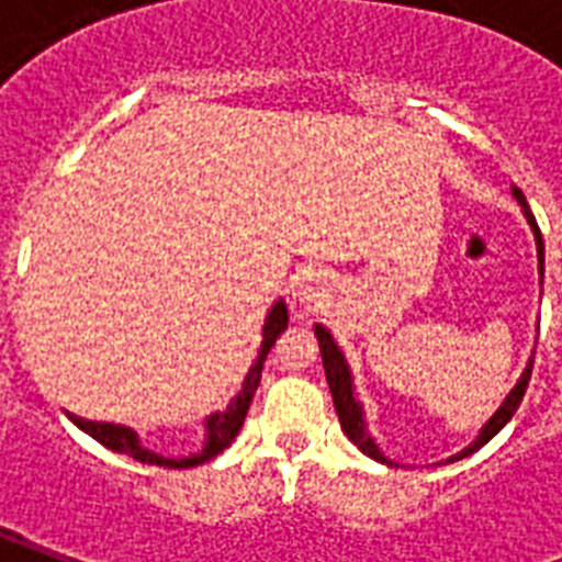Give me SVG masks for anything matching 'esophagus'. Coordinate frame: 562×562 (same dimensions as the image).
Segmentation results:
<instances>
[{"label": "esophagus", "mask_w": 562, "mask_h": 562, "mask_svg": "<svg viewBox=\"0 0 562 562\" xmlns=\"http://www.w3.org/2000/svg\"><path fill=\"white\" fill-rule=\"evenodd\" d=\"M294 297L303 303V306H315L317 300H321V291H317V285L312 282V277H300L297 289H294Z\"/></svg>", "instance_id": "obj_1"}]
</instances>
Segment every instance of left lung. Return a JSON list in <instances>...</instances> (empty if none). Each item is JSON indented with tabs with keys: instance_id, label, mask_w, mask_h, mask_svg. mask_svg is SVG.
Returning <instances> with one entry per match:
<instances>
[{
	"instance_id": "left-lung-1",
	"label": "left lung",
	"mask_w": 562,
	"mask_h": 562,
	"mask_svg": "<svg viewBox=\"0 0 562 562\" xmlns=\"http://www.w3.org/2000/svg\"><path fill=\"white\" fill-rule=\"evenodd\" d=\"M516 201L522 203L525 206V215H528V221H531L533 233H537V245H540V273H542V236H540V227H537V218L531 215V210H528V201H525V194L519 192V189H514ZM315 335L317 341H321V356H324V368H326V382H329V391H333V402H335V411H338V419H341V428L344 435L350 437L352 443L359 446L361 452L370 454L373 461H382V463H391L387 458H384L379 449H375L373 437L364 431V419H361V405L356 402V396H352V379H350V368H347V361H344L341 350H338V344L333 341V335L326 333L324 326H315ZM531 370H533V361L525 368L522 379L516 382V387L510 393H507V400L502 402V408L490 417V423L484 428H481V435L475 437V443L467 446L461 454H454V458H449V461H461V458H467V454H472L475 449H481V446L487 443V440H493V437L502 431V428L507 426V419L514 417L516 408H519V402H522L525 391H528V382H531ZM393 467V463H391Z\"/></svg>"
}]
</instances>
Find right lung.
Returning a JSON list of instances; mask_svg holds the SVG:
<instances>
[{
    "label": "right lung",
    "mask_w": 562,
    "mask_h": 562,
    "mask_svg": "<svg viewBox=\"0 0 562 562\" xmlns=\"http://www.w3.org/2000/svg\"><path fill=\"white\" fill-rule=\"evenodd\" d=\"M285 324H289V312H285V303H277L271 308V315L265 321V341H262V350H259V359L256 364L250 368L247 373L245 384H241V391L233 402H229V408L224 414H212L206 419V443H203L201 452L189 454V458H162L157 452H148L143 443H139V437L136 431L125 426H113V423H92V419H83V417H75L69 414L75 426L83 428L92 440H99L101 446H108L113 452L119 454H127V458H134L139 463H151V467H169V470H189V467H198V463H206L212 461L215 454L224 452L233 440H236L238 428L245 423L247 417V408H250V400H254L256 387H259V379H262V364L268 359V352H271L273 341L280 338V333H285Z\"/></svg>",
    "instance_id": "obj_1"
}]
</instances>
